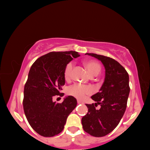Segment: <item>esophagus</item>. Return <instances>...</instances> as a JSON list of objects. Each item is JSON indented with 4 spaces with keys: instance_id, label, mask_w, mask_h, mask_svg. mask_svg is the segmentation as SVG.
Returning a JSON list of instances; mask_svg holds the SVG:
<instances>
[{
    "instance_id": "esophagus-1",
    "label": "esophagus",
    "mask_w": 150,
    "mask_h": 150,
    "mask_svg": "<svg viewBox=\"0 0 150 150\" xmlns=\"http://www.w3.org/2000/svg\"><path fill=\"white\" fill-rule=\"evenodd\" d=\"M77 103L78 104H81V103H83V102H82V101H81L80 100H77Z\"/></svg>"
}]
</instances>
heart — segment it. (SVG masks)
Wrapping results in <instances>:
<instances>
[{"mask_svg": "<svg viewBox=\"0 0 150 150\" xmlns=\"http://www.w3.org/2000/svg\"><path fill=\"white\" fill-rule=\"evenodd\" d=\"M86 69L91 76H96L99 74L101 70L100 65L95 60H87L83 63ZM73 67V63L70 62L66 65L64 71V77L66 79H69L71 75ZM93 88L89 85H84L81 84H74L68 88L67 93L75 96L79 99H83L86 95L92 93Z\"/></svg>", "mask_w": 150, "mask_h": 150, "instance_id": "obj_1", "label": "heart"}]
</instances>
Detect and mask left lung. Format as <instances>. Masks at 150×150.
Listing matches in <instances>:
<instances>
[{
	"label": "left lung",
	"mask_w": 150,
	"mask_h": 150,
	"mask_svg": "<svg viewBox=\"0 0 150 150\" xmlns=\"http://www.w3.org/2000/svg\"><path fill=\"white\" fill-rule=\"evenodd\" d=\"M85 55L102 62L105 68V78L99 92L91 96L96 103L86 104L88 112L81 119V122L86 132L102 137L118 126L125 112L130 93L129 75L123 66L112 58L88 53ZM98 104L101 108L96 109Z\"/></svg>",
	"instance_id": "obj_1"
}]
</instances>
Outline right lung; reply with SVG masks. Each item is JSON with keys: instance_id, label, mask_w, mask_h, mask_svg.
I'll return each mask as SVG.
<instances>
[{"instance_id": "obj_1", "label": "right lung", "mask_w": 150, "mask_h": 150, "mask_svg": "<svg viewBox=\"0 0 150 150\" xmlns=\"http://www.w3.org/2000/svg\"><path fill=\"white\" fill-rule=\"evenodd\" d=\"M77 52H52L39 57L33 63L24 85L23 107L32 128L40 135L52 137L64 128L69 114L77 106L73 96L65 97L62 103L53 101L65 85L64 71Z\"/></svg>"}]
</instances>
